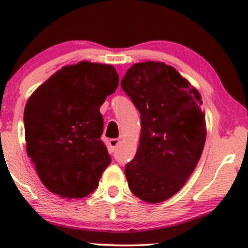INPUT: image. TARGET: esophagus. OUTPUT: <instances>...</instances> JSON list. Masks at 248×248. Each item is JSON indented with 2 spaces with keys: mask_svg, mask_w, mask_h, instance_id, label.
<instances>
[{
  "mask_svg": "<svg viewBox=\"0 0 248 248\" xmlns=\"http://www.w3.org/2000/svg\"><path fill=\"white\" fill-rule=\"evenodd\" d=\"M119 139H116V138H113V139H110L109 140V146H110V148H111L112 151H115L116 148L118 147V145H119Z\"/></svg>",
  "mask_w": 248,
  "mask_h": 248,
  "instance_id": "esophagus-1",
  "label": "esophagus"
}]
</instances>
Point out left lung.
Instances as JSON below:
<instances>
[{"instance_id": "obj_1", "label": "left lung", "mask_w": 248, "mask_h": 248, "mask_svg": "<svg viewBox=\"0 0 248 248\" xmlns=\"http://www.w3.org/2000/svg\"><path fill=\"white\" fill-rule=\"evenodd\" d=\"M121 86L141 121L139 147L125 166L129 188L145 202H162L183 187L202 154L201 96L175 68L154 61L130 67Z\"/></svg>"}]
</instances>
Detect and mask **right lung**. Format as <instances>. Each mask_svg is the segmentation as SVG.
Returning a JSON list of instances; mask_svg holds the SVG:
<instances>
[{"label": "right lung", "mask_w": 248, "mask_h": 248, "mask_svg": "<svg viewBox=\"0 0 248 248\" xmlns=\"http://www.w3.org/2000/svg\"><path fill=\"white\" fill-rule=\"evenodd\" d=\"M118 81L113 66L82 61L62 67L29 98L26 152L51 193L82 199L98 187L111 162L101 141L100 107L115 93Z\"/></svg>", "instance_id": "add662e5"}]
</instances>
